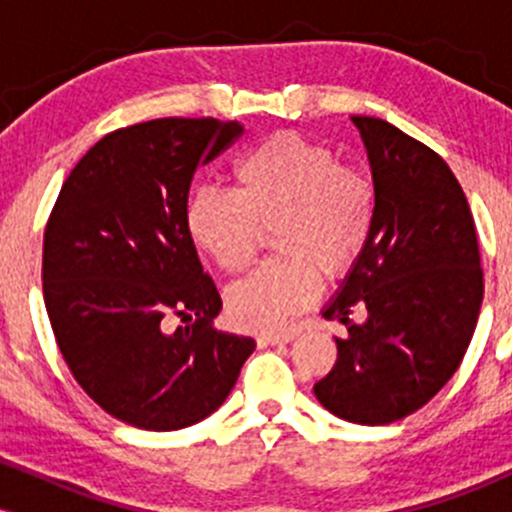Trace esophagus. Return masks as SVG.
I'll return each mask as SVG.
<instances>
[{
	"mask_svg": "<svg viewBox=\"0 0 512 512\" xmlns=\"http://www.w3.org/2000/svg\"><path fill=\"white\" fill-rule=\"evenodd\" d=\"M293 337H296V332H293V330H289V332H267V334H260V337H257V344H260V346L286 344V342H291Z\"/></svg>",
	"mask_w": 512,
	"mask_h": 512,
	"instance_id": "obj_1",
	"label": "esophagus"
}]
</instances>
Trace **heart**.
Returning a JSON list of instances; mask_svg holds the SVG:
<instances>
[{
  "label": "heart",
  "mask_w": 512,
  "mask_h": 512,
  "mask_svg": "<svg viewBox=\"0 0 512 512\" xmlns=\"http://www.w3.org/2000/svg\"><path fill=\"white\" fill-rule=\"evenodd\" d=\"M236 192L197 187L185 204L192 243L223 272H243L264 228L281 255L228 289V313L245 330H284L322 289L366 250L375 221V187L361 168L339 163L330 146L279 132L233 166Z\"/></svg>",
  "instance_id": "obj_1"
}]
</instances>
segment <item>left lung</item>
<instances>
[{"instance_id": "obj_1", "label": "left lung", "mask_w": 512, "mask_h": 512, "mask_svg": "<svg viewBox=\"0 0 512 512\" xmlns=\"http://www.w3.org/2000/svg\"><path fill=\"white\" fill-rule=\"evenodd\" d=\"M375 187L373 233L325 308L346 325L315 397L351 424L383 426L421 409L460 368L484 298L477 228L448 163L378 117L354 115ZM366 307L363 326L350 322Z\"/></svg>"}]
</instances>
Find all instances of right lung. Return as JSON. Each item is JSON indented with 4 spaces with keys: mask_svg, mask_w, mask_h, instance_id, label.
<instances>
[{
    "mask_svg": "<svg viewBox=\"0 0 512 512\" xmlns=\"http://www.w3.org/2000/svg\"><path fill=\"white\" fill-rule=\"evenodd\" d=\"M240 134L216 117L115 129L72 168L50 211L43 296L57 346L86 395L129 426L207 419L255 349L214 327L221 296L185 228L199 163Z\"/></svg>",
    "mask_w": 512,
    "mask_h": 512,
    "instance_id": "obj_1",
    "label": "right lung"
}]
</instances>
